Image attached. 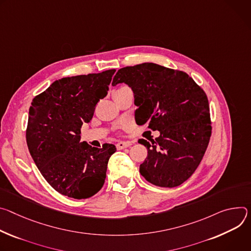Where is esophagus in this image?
<instances>
[{"label": "esophagus", "mask_w": 251, "mask_h": 251, "mask_svg": "<svg viewBox=\"0 0 251 251\" xmlns=\"http://www.w3.org/2000/svg\"><path fill=\"white\" fill-rule=\"evenodd\" d=\"M130 146H131V143H129V142H120L116 145L118 150H124L126 148H129Z\"/></svg>", "instance_id": "1"}]
</instances>
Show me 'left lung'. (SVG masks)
<instances>
[{"mask_svg":"<svg viewBox=\"0 0 251 251\" xmlns=\"http://www.w3.org/2000/svg\"><path fill=\"white\" fill-rule=\"evenodd\" d=\"M126 82L134 94L137 125L160 135L138 143L148 149L141 175L161 187L180 185L196 172L211 135L205 92L186 73L152 63L120 69L113 86Z\"/></svg>","mask_w":251,"mask_h":251,"instance_id":"1","label":"left lung"}]
</instances>
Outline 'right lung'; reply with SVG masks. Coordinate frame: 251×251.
Masks as SVG:
<instances>
[{"mask_svg":"<svg viewBox=\"0 0 251 251\" xmlns=\"http://www.w3.org/2000/svg\"><path fill=\"white\" fill-rule=\"evenodd\" d=\"M116 70L55 80L32 100L25 129L26 145L39 171L63 196L89 199L100 190L107 162L116 147L92 148L80 141L83 123L108 92Z\"/></svg>","mask_w":251,"mask_h":251,"instance_id":"add662e5","label":"right lung"}]
</instances>
